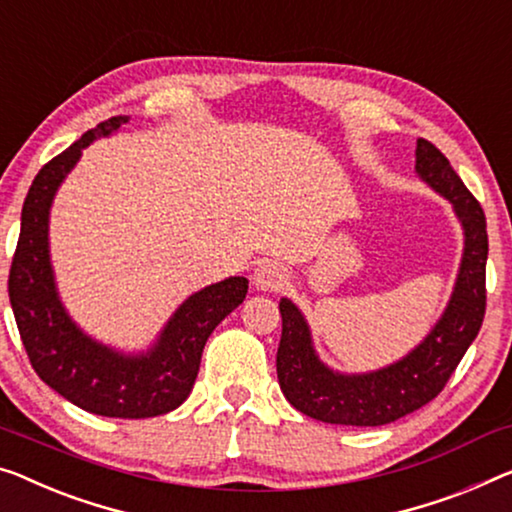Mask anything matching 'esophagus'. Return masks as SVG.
Returning a JSON list of instances; mask_svg holds the SVG:
<instances>
[{"label":"esophagus","instance_id":"34e87169","mask_svg":"<svg viewBox=\"0 0 512 512\" xmlns=\"http://www.w3.org/2000/svg\"><path fill=\"white\" fill-rule=\"evenodd\" d=\"M285 282H287V273L276 262H264L255 269L253 285L257 289H262V292H278V289L285 287Z\"/></svg>","mask_w":512,"mask_h":512}]
</instances>
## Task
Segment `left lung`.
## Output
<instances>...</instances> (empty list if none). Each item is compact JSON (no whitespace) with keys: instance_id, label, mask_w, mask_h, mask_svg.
I'll use <instances>...</instances> for the list:
<instances>
[{"instance_id":"obj_1","label":"left lung","mask_w":512,"mask_h":512,"mask_svg":"<svg viewBox=\"0 0 512 512\" xmlns=\"http://www.w3.org/2000/svg\"><path fill=\"white\" fill-rule=\"evenodd\" d=\"M416 172L453 202L464 225V257L453 299L434 331L400 363L370 375H335L317 361L310 331L292 301H280L282 335L276 356L282 393L301 414L335 425H386L421 409L444 391L483 326L487 289V227L480 202L448 158L418 137Z\"/></svg>"}]
</instances>
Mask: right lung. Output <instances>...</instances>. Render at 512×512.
I'll use <instances>...</instances> for the list:
<instances>
[{"label":"right lung","instance_id":"obj_1","mask_svg":"<svg viewBox=\"0 0 512 512\" xmlns=\"http://www.w3.org/2000/svg\"><path fill=\"white\" fill-rule=\"evenodd\" d=\"M110 117L48 160L29 188L9 271V299L29 363L75 407L110 418H151L177 409L200 370L213 329L243 303L246 278H227L190 296L147 356H119L96 345L61 308L48 257V213L61 179L96 135L126 124Z\"/></svg>","mask_w":512,"mask_h":512}]
</instances>
